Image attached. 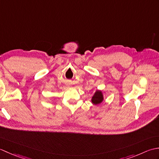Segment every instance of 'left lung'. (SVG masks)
Wrapping results in <instances>:
<instances>
[{"label": "left lung", "instance_id": "left-lung-1", "mask_svg": "<svg viewBox=\"0 0 159 159\" xmlns=\"http://www.w3.org/2000/svg\"><path fill=\"white\" fill-rule=\"evenodd\" d=\"M103 100H104V97H103L102 92L100 90H97L95 92V93L93 94V96H92V102L93 104H95V105H98V104H99L102 102Z\"/></svg>", "mask_w": 159, "mask_h": 159}]
</instances>
